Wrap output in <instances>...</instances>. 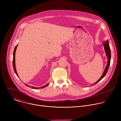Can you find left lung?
I'll return each mask as SVG.
<instances>
[{"mask_svg":"<svg viewBox=\"0 0 121 121\" xmlns=\"http://www.w3.org/2000/svg\"><path fill=\"white\" fill-rule=\"evenodd\" d=\"M103 46H104V50L105 51L106 53V55L108 57V64L107 65V66L105 67V70L104 71V72H103L102 76L100 77V78L94 84H92V85H95V84L97 83L98 82H99L101 79H102L103 78L105 77V76L106 75L108 70V69L110 66V61H111V50H110V48L109 46V42L107 41L106 42H105L104 43H102Z\"/></svg>","mask_w":121,"mask_h":121,"instance_id":"left-lung-1","label":"left lung"}]
</instances>
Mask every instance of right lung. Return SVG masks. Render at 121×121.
I'll use <instances>...</instances> for the list:
<instances>
[{
  "label": "right lung",
  "mask_w": 121,
  "mask_h": 121,
  "mask_svg": "<svg viewBox=\"0 0 121 121\" xmlns=\"http://www.w3.org/2000/svg\"><path fill=\"white\" fill-rule=\"evenodd\" d=\"M17 46H18V44H17L16 46H15V49H14V52H13V68H14V71H15V73H16V74L17 75V76L18 77V74H17V72H16V67H15V52H16V48H17ZM26 86H28V87H30V86H28V85H26V84H25ZM48 84H46V85H45V86H44L43 87H41V88H44V87H46L47 86H48ZM31 88H32V89H39V88H36V87H31Z\"/></svg>",
  "instance_id": "add662e5"
}]
</instances>
